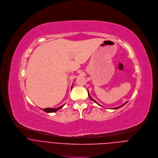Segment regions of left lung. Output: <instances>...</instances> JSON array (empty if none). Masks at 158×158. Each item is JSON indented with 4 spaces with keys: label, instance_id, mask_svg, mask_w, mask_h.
<instances>
[{
    "label": "left lung",
    "instance_id": "8db88e82",
    "mask_svg": "<svg viewBox=\"0 0 158 158\" xmlns=\"http://www.w3.org/2000/svg\"><path fill=\"white\" fill-rule=\"evenodd\" d=\"M88 96H89V98H90V99H91V100H92V101H93V102H95V103H97V104H98V105H99V106H100V104H99V103H97V102H96V101H95V100H94V99H93V98H91V97H90V95H89V92H88ZM127 102H125V103H124V104H123V105H121V106H118V107H116V108H112V109H113V110H116V109H118V108H121V107H122V106H124V105H125V104H126V103H127Z\"/></svg>",
    "mask_w": 158,
    "mask_h": 158
}]
</instances>
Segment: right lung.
I'll list each match as a JSON object with an SVG mask.
<instances>
[{"label": "right lung", "instance_id": "obj_1", "mask_svg": "<svg viewBox=\"0 0 158 158\" xmlns=\"http://www.w3.org/2000/svg\"><path fill=\"white\" fill-rule=\"evenodd\" d=\"M73 86V85H72ZM64 106V105H62V106H60V107H58V108H45V109H44V111H45V112H47V113H53V112H56V111H58V110H60V109H61L63 106Z\"/></svg>", "mask_w": 158, "mask_h": 158}]
</instances>
